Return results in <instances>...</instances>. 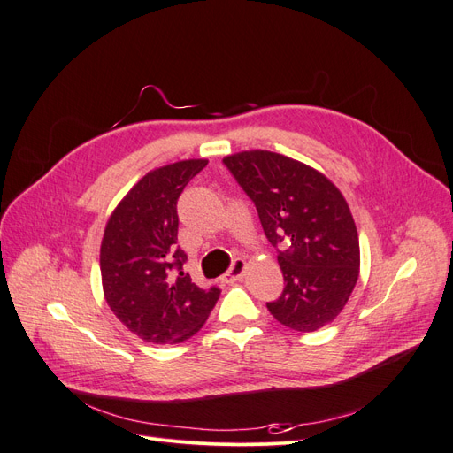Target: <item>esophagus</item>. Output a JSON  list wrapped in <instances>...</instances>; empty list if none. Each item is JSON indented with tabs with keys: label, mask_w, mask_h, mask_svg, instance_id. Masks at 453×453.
<instances>
[{
	"label": "esophagus",
	"mask_w": 453,
	"mask_h": 453,
	"mask_svg": "<svg viewBox=\"0 0 453 453\" xmlns=\"http://www.w3.org/2000/svg\"><path fill=\"white\" fill-rule=\"evenodd\" d=\"M245 266H248V265H245L243 258H236L234 263H232V266L228 268V272L223 276V281H225V283H234V281H238V280L243 276Z\"/></svg>",
	"instance_id": "1"
}]
</instances>
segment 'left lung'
Instances as JSON below:
<instances>
[{
  "label": "left lung",
  "mask_w": 453,
  "mask_h": 453,
  "mask_svg": "<svg viewBox=\"0 0 453 453\" xmlns=\"http://www.w3.org/2000/svg\"><path fill=\"white\" fill-rule=\"evenodd\" d=\"M258 211L278 248L283 293L266 308L281 325L313 333L336 319L359 278V234L346 198L308 164L272 150H242L223 158Z\"/></svg>",
  "instance_id": "8db88e82"
}]
</instances>
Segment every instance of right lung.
<instances>
[{
  "instance_id": "1",
  "label": "right lung",
  "mask_w": 453,
  "mask_h": 453,
  "mask_svg": "<svg viewBox=\"0 0 453 453\" xmlns=\"http://www.w3.org/2000/svg\"><path fill=\"white\" fill-rule=\"evenodd\" d=\"M205 158L150 170L119 202L105 225L100 272L105 303L143 342L180 344L196 334L221 291L200 289L177 248V198Z\"/></svg>"
}]
</instances>
